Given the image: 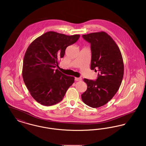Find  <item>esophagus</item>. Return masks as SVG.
Listing matches in <instances>:
<instances>
[{
  "instance_id": "1",
  "label": "esophagus",
  "mask_w": 146,
  "mask_h": 146,
  "mask_svg": "<svg viewBox=\"0 0 146 146\" xmlns=\"http://www.w3.org/2000/svg\"><path fill=\"white\" fill-rule=\"evenodd\" d=\"M76 81H80L82 80V78H75Z\"/></svg>"
}]
</instances>
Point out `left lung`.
Instances as JSON below:
<instances>
[{
  "label": "left lung",
  "mask_w": 146,
  "mask_h": 146,
  "mask_svg": "<svg viewBox=\"0 0 146 146\" xmlns=\"http://www.w3.org/2000/svg\"><path fill=\"white\" fill-rule=\"evenodd\" d=\"M91 44V70L98 71L96 80L84 78L87 90L82 95L85 104L92 108L104 106L117 92L124 75L123 57L118 45L104 32L82 35Z\"/></svg>",
  "instance_id": "obj_1"
}]
</instances>
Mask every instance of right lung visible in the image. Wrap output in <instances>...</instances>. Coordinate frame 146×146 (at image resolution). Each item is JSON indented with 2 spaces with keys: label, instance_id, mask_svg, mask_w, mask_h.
Listing matches in <instances>:
<instances>
[{
  "label": "right lung",
  "instance_id": "obj_1",
  "mask_svg": "<svg viewBox=\"0 0 146 146\" xmlns=\"http://www.w3.org/2000/svg\"><path fill=\"white\" fill-rule=\"evenodd\" d=\"M80 35L48 32L36 38L27 49L23 58L22 77L30 94L40 104L50 106L62 100L74 77L58 70L60 58L67 46L75 43Z\"/></svg>",
  "mask_w": 146,
  "mask_h": 146
}]
</instances>
